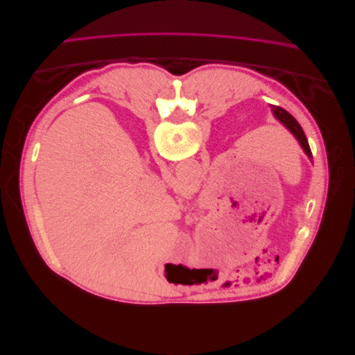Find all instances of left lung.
I'll return each mask as SVG.
<instances>
[{
  "label": "left lung",
  "instance_id": "obj_1",
  "mask_svg": "<svg viewBox=\"0 0 355 355\" xmlns=\"http://www.w3.org/2000/svg\"><path fill=\"white\" fill-rule=\"evenodd\" d=\"M272 107V111H273V114H275V116L277 118V120L288 128L293 136L296 137V140L299 141V144L302 146V148H303V151H305L306 153V156L309 157V160H312L313 157H312V151H311V147H309V143H308V140H306V136H305V132H303V130H302V127H300V124L295 120V118L286 111V110H283V108H280V107H276V105H270Z\"/></svg>",
  "mask_w": 355,
  "mask_h": 355
}]
</instances>
